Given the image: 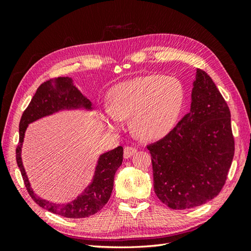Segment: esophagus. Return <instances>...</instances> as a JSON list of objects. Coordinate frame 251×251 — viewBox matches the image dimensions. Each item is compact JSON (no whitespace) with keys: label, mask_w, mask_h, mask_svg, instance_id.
Returning <instances> with one entry per match:
<instances>
[{"label":"esophagus","mask_w":251,"mask_h":251,"mask_svg":"<svg viewBox=\"0 0 251 251\" xmlns=\"http://www.w3.org/2000/svg\"><path fill=\"white\" fill-rule=\"evenodd\" d=\"M136 152H137L136 148H134V147H125V149H124V157L129 158L130 156L134 155Z\"/></svg>","instance_id":"1"}]
</instances>
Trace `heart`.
I'll list each match as a JSON object with an SVG mask.
<instances>
[{
    "mask_svg": "<svg viewBox=\"0 0 251 251\" xmlns=\"http://www.w3.org/2000/svg\"><path fill=\"white\" fill-rule=\"evenodd\" d=\"M185 100L183 85L162 75L136 77L115 85L109 93L103 120L111 128L131 117V127L146 140L167 136L177 125Z\"/></svg>",
    "mask_w": 251,
    "mask_h": 251,
    "instance_id": "b5f03b06",
    "label": "heart"
}]
</instances>
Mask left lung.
Here are the masks:
<instances>
[{
	"label": "left lung",
	"mask_w": 251,
	"mask_h": 251,
	"mask_svg": "<svg viewBox=\"0 0 251 251\" xmlns=\"http://www.w3.org/2000/svg\"><path fill=\"white\" fill-rule=\"evenodd\" d=\"M234 145L230 109L211 77L197 69L190 112L147 147L159 201L172 209H188L215 199L226 181Z\"/></svg>",
	"instance_id": "1"
}]
</instances>
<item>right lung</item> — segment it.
I'll use <instances>...</instances> for the list:
<instances>
[{"label": "right lung", "instance_id": "1", "mask_svg": "<svg viewBox=\"0 0 251 251\" xmlns=\"http://www.w3.org/2000/svg\"><path fill=\"white\" fill-rule=\"evenodd\" d=\"M76 108L92 109V102L79 93V90L72 84L71 78L55 77L42 83L21 116L19 123V142L16 148V161L31 199L40 207L52 214L72 219H81L95 215L108 202L113 190L115 173L123 162V147H117L114 150L100 155L93 182L84 190L81 195L76 197V200L62 205L42 200L32 191L20 154L28 124L59 110Z\"/></svg>", "mask_w": 251, "mask_h": 251}]
</instances>
